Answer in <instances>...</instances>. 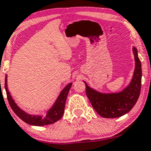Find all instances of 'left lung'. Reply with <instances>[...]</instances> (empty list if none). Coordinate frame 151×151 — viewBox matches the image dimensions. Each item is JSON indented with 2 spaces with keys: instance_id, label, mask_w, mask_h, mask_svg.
<instances>
[{
  "instance_id": "left-lung-1",
  "label": "left lung",
  "mask_w": 151,
  "mask_h": 151,
  "mask_svg": "<svg viewBox=\"0 0 151 151\" xmlns=\"http://www.w3.org/2000/svg\"><path fill=\"white\" fill-rule=\"evenodd\" d=\"M135 68L129 86L118 93L103 94L88 87L86 82V93L93 108L103 118H114L128 113L138 101L141 88V63L136 48H133Z\"/></svg>"
}]
</instances>
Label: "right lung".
<instances>
[{"instance_id":"right-lung-1","label":"right lung","mask_w":151,"mask_h":151,"mask_svg":"<svg viewBox=\"0 0 151 151\" xmlns=\"http://www.w3.org/2000/svg\"><path fill=\"white\" fill-rule=\"evenodd\" d=\"M72 83H69L65 86V88L62 91L60 94L59 95L58 98L54 103L53 106L51 109L48 111L46 116H44L43 118L41 116H30V115L27 114L24 111H22L17 106L15 103L14 101L9 93V91L7 88V76H6V80H5V88L6 91V95H7V98L10 106L16 114L20 118L25 122V123H28L29 125L36 126H46V125L52 124V123H55V122L60 120L62 118L63 115L64 113V109H65V101L68 94L69 91H70Z\"/></svg>"}]
</instances>
